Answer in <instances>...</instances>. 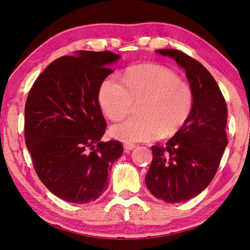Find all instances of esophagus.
Instances as JSON below:
<instances>
[{
	"label": "esophagus",
	"instance_id": "obj_1",
	"mask_svg": "<svg viewBox=\"0 0 250 250\" xmlns=\"http://www.w3.org/2000/svg\"><path fill=\"white\" fill-rule=\"evenodd\" d=\"M124 148H125V152H129V151H131V150H133L134 148H136V145H133V144H125L124 145Z\"/></svg>",
	"mask_w": 250,
	"mask_h": 250
}]
</instances>
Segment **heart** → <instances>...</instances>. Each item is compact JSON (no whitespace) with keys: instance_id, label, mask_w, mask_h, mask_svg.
<instances>
[{"instance_id":"heart-1","label":"heart","mask_w":250,"mask_h":250,"mask_svg":"<svg viewBox=\"0 0 250 250\" xmlns=\"http://www.w3.org/2000/svg\"><path fill=\"white\" fill-rule=\"evenodd\" d=\"M125 85L117 75H108L99 88V101L110 120L120 121L139 104V117L113 125L111 133L125 142L152 141L177 133L188 121L193 96L187 83L166 66L141 64L130 68Z\"/></svg>"}]
</instances>
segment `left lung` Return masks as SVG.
I'll return each instance as SVG.
<instances>
[{"mask_svg": "<svg viewBox=\"0 0 250 250\" xmlns=\"http://www.w3.org/2000/svg\"><path fill=\"white\" fill-rule=\"evenodd\" d=\"M186 71L193 104L186 125L165 146H152V161L146 176L149 191L176 204L189 200L212 181L226 146L227 104L210 72L179 50H157Z\"/></svg>", "mask_w": 250, "mask_h": 250, "instance_id": "8db88e82", "label": "left lung"}]
</instances>
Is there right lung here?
I'll return each instance as SVG.
<instances>
[{"label":"right lung","instance_id":"1","mask_svg":"<svg viewBox=\"0 0 250 250\" xmlns=\"http://www.w3.org/2000/svg\"><path fill=\"white\" fill-rule=\"evenodd\" d=\"M120 55L80 50L54 60L39 75L25 102L24 139L38 177L63 200L86 204L108 188L121 157L118 140L100 141L106 122L99 88Z\"/></svg>","mask_w":250,"mask_h":250}]
</instances>
